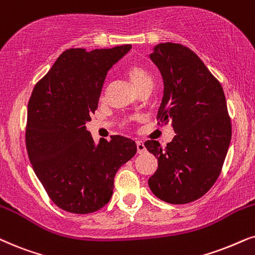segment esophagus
Instances as JSON below:
<instances>
[{"label": "esophagus", "instance_id": "34e87169", "mask_svg": "<svg viewBox=\"0 0 255 255\" xmlns=\"http://www.w3.org/2000/svg\"><path fill=\"white\" fill-rule=\"evenodd\" d=\"M135 144H137V152H138V153H143V152L146 151V147H145L143 141L137 140V141H135Z\"/></svg>", "mask_w": 255, "mask_h": 255}]
</instances>
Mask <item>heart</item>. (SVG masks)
I'll list each match as a JSON object with an SVG mask.
<instances>
[{
  "mask_svg": "<svg viewBox=\"0 0 255 255\" xmlns=\"http://www.w3.org/2000/svg\"><path fill=\"white\" fill-rule=\"evenodd\" d=\"M128 81L131 82V84L135 88V90L139 92L145 88H152V83H153V79L148 70L143 65L140 64H131L128 65L125 70Z\"/></svg>",
  "mask_w": 255,
  "mask_h": 255,
  "instance_id": "1",
  "label": "heart"
}]
</instances>
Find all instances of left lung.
<instances>
[{
  "instance_id": "obj_1",
  "label": "left lung",
  "mask_w": 255,
  "mask_h": 255,
  "mask_svg": "<svg viewBox=\"0 0 255 255\" xmlns=\"http://www.w3.org/2000/svg\"><path fill=\"white\" fill-rule=\"evenodd\" d=\"M150 59L164 83L157 118L172 122L176 135L165 147L145 141L158 159L148 187L165 203L187 204L213 186L224 165L232 137L226 98L203 61L184 45L159 43Z\"/></svg>"
}]
</instances>
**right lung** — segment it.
<instances>
[{
    "instance_id": "1",
    "label": "right lung",
    "mask_w": 255,
    "mask_h": 255,
    "mask_svg": "<svg viewBox=\"0 0 255 255\" xmlns=\"http://www.w3.org/2000/svg\"><path fill=\"white\" fill-rule=\"evenodd\" d=\"M131 48L65 50L31 94L29 159L50 199L67 212L92 213L107 205L116 173L137 152L134 141L123 135L95 143L87 130L109 70Z\"/></svg>"
}]
</instances>
